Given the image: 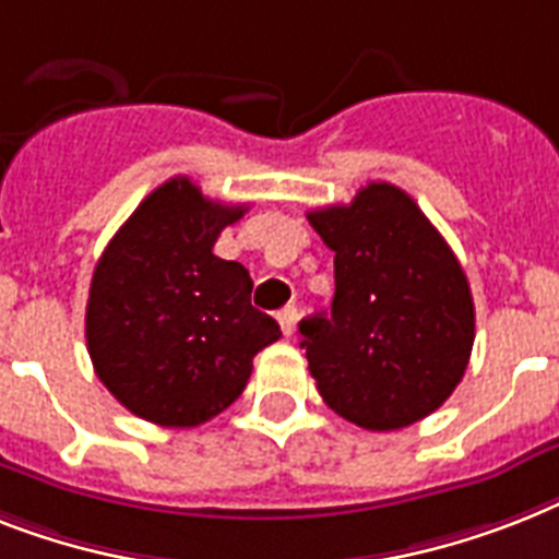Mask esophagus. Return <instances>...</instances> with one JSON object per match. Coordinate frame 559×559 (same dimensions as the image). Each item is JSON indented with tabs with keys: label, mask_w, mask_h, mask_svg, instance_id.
I'll list each match as a JSON object with an SVG mask.
<instances>
[{
	"label": "esophagus",
	"mask_w": 559,
	"mask_h": 559,
	"mask_svg": "<svg viewBox=\"0 0 559 559\" xmlns=\"http://www.w3.org/2000/svg\"><path fill=\"white\" fill-rule=\"evenodd\" d=\"M295 321H298V310H295V307H284V310L278 312V324H281V333H284V335H293V330H295Z\"/></svg>",
	"instance_id": "esophagus-1"
}]
</instances>
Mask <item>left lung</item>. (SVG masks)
<instances>
[{"label":"left lung","mask_w":559,"mask_h":559,"mask_svg":"<svg viewBox=\"0 0 559 559\" xmlns=\"http://www.w3.org/2000/svg\"><path fill=\"white\" fill-rule=\"evenodd\" d=\"M307 217L335 252L333 307L298 324L321 399L365 430L430 416L474 347V298L456 255L393 183H367L347 206Z\"/></svg>","instance_id":"1"}]
</instances>
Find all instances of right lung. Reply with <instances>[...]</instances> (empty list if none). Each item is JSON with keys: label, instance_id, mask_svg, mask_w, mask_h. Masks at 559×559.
I'll list each match as a JSON object with an SVG mask.
<instances>
[{"label": "right lung", "instance_id": "add662e5", "mask_svg": "<svg viewBox=\"0 0 559 559\" xmlns=\"http://www.w3.org/2000/svg\"><path fill=\"white\" fill-rule=\"evenodd\" d=\"M247 203L209 201L171 177L108 240L91 278L85 342L99 382L163 428H194L233 405L278 321L249 304L252 278L212 252Z\"/></svg>", "mask_w": 559, "mask_h": 559}]
</instances>
